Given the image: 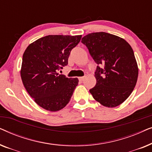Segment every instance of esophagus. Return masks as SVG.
I'll list each match as a JSON object with an SVG mask.
<instances>
[{
    "instance_id": "obj_1",
    "label": "esophagus",
    "mask_w": 152,
    "mask_h": 152,
    "mask_svg": "<svg viewBox=\"0 0 152 152\" xmlns=\"http://www.w3.org/2000/svg\"><path fill=\"white\" fill-rule=\"evenodd\" d=\"M84 77H79V80H80V82H82V81H84Z\"/></svg>"
}]
</instances>
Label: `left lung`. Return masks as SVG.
<instances>
[{"instance_id":"left-lung-1","label":"left lung","mask_w":152,"mask_h":152,"mask_svg":"<svg viewBox=\"0 0 152 152\" xmlns=\"http://www.w3.org/2000/svg\"><path fill=\"white\" fill-rule=\"evenodd\" d=\"M82 42L98 64L96 85L89 91L93 98L106 107L121 104L138 80V67L132 48L121 37L104 32L90 33Z\"/></svg>"}]
</instances>
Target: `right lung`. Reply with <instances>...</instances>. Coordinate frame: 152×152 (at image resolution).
<instances>
[{
	"label": "right lung",
	"mask_w": 152,
	"mask_h": 152,
	"mask_svg": "<svg viewBox=\"0 0 152 152\" xmlns=\"http://www.w3.org/2000/svg\"><path fill=\"white\" fill-rule=\"evenodd\" d=\"M82 35H48L30 43L23 55L20 77L27 92L43 109L58 111L70 102L79 80L57 72L68 64Z\"/></svg>",
	"instance_id": "1"
}]
</instances>
